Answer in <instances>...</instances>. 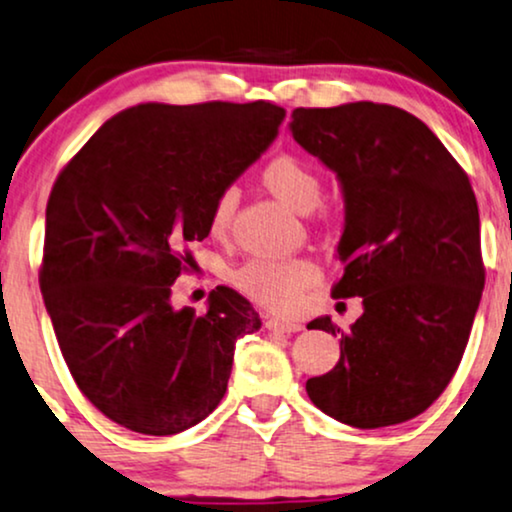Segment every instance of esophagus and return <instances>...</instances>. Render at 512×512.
<instances>
[{
    "instance_id": "obj_1",
    "label": "esophagus",
    "mask_w": 512,
    "mask_h": 512,
    "mask_svg": "<svg viewBox=\"0 0 512 512\" xmlns=\"http://www.w3.org/2000/svg\"><path fill=\"white\" fill-rule=\"evenodd\" d=\"M266 327H268V330L282 332V334L299 332V330H301L299 323H289V320H282V318H268V320H266Z\"/></svg>"
}]
</instances>
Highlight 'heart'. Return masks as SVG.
Instances as JSON below:
<instances>
[{"instance_id":"1","label":"heart","mask_w":512,"mask_h":512,"mask_svg":"<svg viewBox=\"0 0 512 512\" xmlns=\"http://www.w3.org/2000/svg\"><path fill=\"white\" fill-rule=\"evenodd\" d=\"M263 187L294 213H311L320 204L323 187L318 175L294 156H277L263 168ZM237 206L235 189H225L211 211V232L225 235ZM318 280V268L306 258H254L235 273V282L258 304L275 311H292L308 285Z\"/></svg>"}]
</instances>
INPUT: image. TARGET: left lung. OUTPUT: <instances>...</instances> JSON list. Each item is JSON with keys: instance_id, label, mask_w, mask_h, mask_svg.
<instances>
[{"instance_id": "left-lung-1", "label": "left lung", "mask_w": 512, "mask_h": 512, "mask_svg": "<svg viewBox=\"0 0 512 512\" xmlns=\"http://www.w3.org/2000/svg\"><path fill=\"white\" fill-rule=\"evenodd\" d=\"M289 130L342 187L346 268L332 296L363 299L308 399L358 430L399 425L439 399L468 346L484 289L475 192L439 137L396 106L294 109ZM308 330L342 331L330 315Z\"/></svg>"}]
</instances>
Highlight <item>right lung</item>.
Listing matches in <instances>:
<instances>
[{"label": "right lung", "instance_id": "add662e5", "mask_svg": "<svg viewBox=\"0 0 512 512\" xmlns=\"http://www.w3.org/2000/svg\"><path fill=\"white\" fill-rule=\"evenodd\" d=\"M282 121L270 102H149L106 121L61 170L40 289L75 384L109 420L168 437L225 396L235 342L261 318L227 287L204 315L170 296L185 244L208 237L216 199Z\"/></svg>", "mask_w": 512, "mask_h": 512}]
</instances>
